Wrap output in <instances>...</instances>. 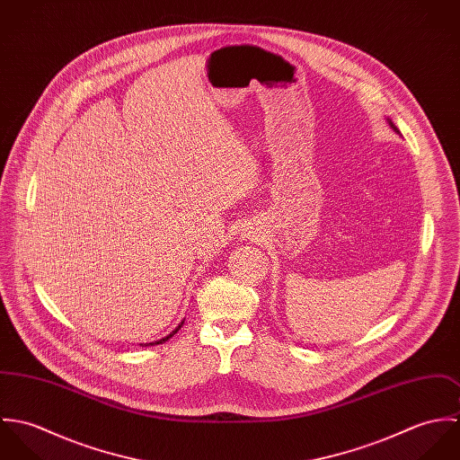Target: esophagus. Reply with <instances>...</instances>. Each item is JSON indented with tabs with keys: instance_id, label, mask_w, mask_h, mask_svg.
<instances>
[{
	"instance_id": "esophagus-1",
	"label": "esophagus",
	"mask_w": 460,
	"mask_h": 460,
	"mask_svg": "<svg viewBox=\"0 0 460 460\" xmlns=\"http://www.w3.org/2000/svg\"><path fill=\"white\" fill-rule=\"evenodd\" d=\"M248 235H252V232H250V234H246V237H248Z\"/></svg>"
}]
</instances>
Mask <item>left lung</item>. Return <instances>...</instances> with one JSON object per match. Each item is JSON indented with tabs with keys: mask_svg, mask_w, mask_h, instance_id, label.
<instances>
[{
	"mask_svg": "<svg viewBox=\"0 0 460 460\" xmlns=\"http://www.w3.org/2000/svg\"><path fill=\"white\" fill-rule=\"evenodd\" d=\"M386 120H388V126H390V128H392V129H394V131L396 132V134H400V131L396 129V126H394V122H392L390 119H386Z\"/></svg>",
	"mask_w": 460,
	"mask_h": 460,
	"instance_id": "1",
	"label": "left lung"
}]
</instances>
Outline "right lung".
I'll return each instance as SVG.
<instances>
[{
	"label": "right lung",
	"instance_id": "1",
	"mask_svg": "<svg viewBox=\"0 0 460 460\" xmlns=\"http://www.w3.org/2000/svg\"><path fill=\"white\" fill-rule=\"evenodd\" d=\"M184 321H186V319H182V321H181V324H179L177 328L173 329L170 334H166L164 338H159V340H154V341H146V343H139V345H141V347H148V345H159V343H164V341H166V340H170V338H172V336H173V334H175L179 329L182 328Z\"/></svg>",
	"mask_w": 460,
	"mask_h": 460
}]
</instances>
